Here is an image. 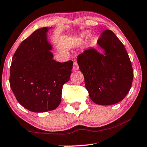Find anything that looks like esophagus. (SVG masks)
Segmentation results:
<instances>
[{
	"label": "esophagus",
	"mask_w": 147,
	"mask_h": 147,
	"mask_svg": "<svg viewBox=\"0 0 147 147\" xmlns=\"http://www.w3.org/2000/svg\"><path fill=\"white\" fill-rule=\"evenodd\" d=\"M79 69V67H78V65L77 62L76 61V60H74V66H73V70L74 71H76Z\"/></svg>",
	"instance_id": "obj_1"
}]
</instances>
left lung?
<instances>
[{
    "label": "left lung",
    "instance_id": "1",
    "mask_svg": "<svg viewBox=\"0 0 147 147\" xmlns=\"http://www.w3.org/2000/svg\"><path fill=\"white\" fill-rule=\"evenodd\" d=\"M97 43L104 54L94 48L85 50L77 57L79 69L91 100L100 105L116 104L131 87V63L124 45L112 31L105 30Z\"/></svg>",
    "mask_w": 147,
    "mask_h": 147
}]
</instances>
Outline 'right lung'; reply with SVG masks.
Instances as JSON below:
<instances>
[{
	"label": "right lung",
	"mask_w": 147,
	"mask_h": 147,
	"mask_svg": "<svg viewBox=\"0 0 147 147\" xmlns=\"http://www.w3.org/2000/svg\"><path fill=\"white\" fill-rule=\"evenodd\" d=\"M49 29H37L24 40L10 67V87L16 98L23 107L37 113L58 107L73 68L71 60L59 63L53 59L47 36Z\"/></svg>",
	"instance_id": "1"
}]
</instances>
